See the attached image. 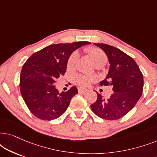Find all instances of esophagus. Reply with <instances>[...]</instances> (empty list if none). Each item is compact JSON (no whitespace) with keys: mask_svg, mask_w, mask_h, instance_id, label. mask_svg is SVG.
<instances>
[{"mask_svg":"<svg viewBox=\"0 0 157 157\" xmlns=\"http://www.w3.org/2000/svg\"><path fill=\"white\" fill-rule=\"evenodd\" d=\"M78 93L79 94H84L85 92L87 91V90L86 89H82V88H78Z\"/></svg>","mask_w":157,"mask_h":157,"instance_id":"esophagus-1","label":"esophagus"}]
</instances>
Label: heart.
I'll list each match as a JSON object with an SVG mask.
<instances>
[{"instance_id":"heart-1","label":"heart","mask_w":157,"mask_h":157,"mask_svg":"<svg viewBox=\"0 0 157 157\" xmlns=\"http://www.w3.org/2000/svg\"><path fill=\"white\" fill-rule=\"evenodd\" d=\"M86 52L91 57L94 65L96 66H104L107 61V57L105 53L100 48H87ZM78 59V54L77 52H74L70 56L68 60L67 66L69 69H73L76 66V63ZM74 82L78 85L79 86L85 87L90 84L91 81L94 80V77L83 76L81 74H76L74 76Z\"/></svg>"}]
</instances>
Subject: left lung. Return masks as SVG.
I'll list each match as a JSON object with an SVG mask.
<instances>
[{"label": "left lung", "mask_w": 157, "mask_h": 157, "mask_svg": "<svg viewBox=\"0 0 157 157\" xmlns=\"http://www.w3.org/2000/svg\"><path fill=\"white\" fill-rule=\"evenodd\" d=\"M94 44L104 51L110 64L108 74L100 84L110 86L113 93L105 98L96 91L98 98L91 109L103 119H119L134 108L141 96L143 75L134 60L122 51L107 44Z\"/></svg>", "instance_id": "1"}]
</instances>
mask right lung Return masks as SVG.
I'll list each match as a JSON object with an SVG mask.
<instances>
[{
  "label": "right lung",
  "instance_id": "1",
  "mask_svg": "<svg viewBox=\"0 0 157 157\" xmlns=\"http://www.w3.org/2000/svg\"><path fill=\"white\" fill-rule=\"evenodd\" d=\"M87 41L52 44L29 58L21 72V95L31 112L41 120L57 119L69 106L78 94L73 86L59 93L54 85L56 79L64 75L70 56L77 48L90 44Z\"/></svg>",
  "mask_w": 157,
  "mask_h": 157
}]
</instances>
